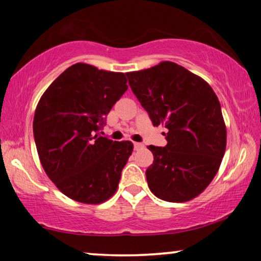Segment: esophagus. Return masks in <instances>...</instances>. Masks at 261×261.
I'll use <instances>...</instances> for the list:
<instances>
[{
	"label": "esophagus",
	"mask_w": 261,
	"mask_h": 261,
	"mask_svg": "<svg viewBox=\"0 0 261 261\" xmlns=\"http://www.w3.org/2000/svg\"><path fill=\"white\" fill-rule=\"evenodd\" d=\"M134 147H135V149H136V151H137V149L143 148V145H142V143H141V142H135V143H134Z\"/></svg>",
	"instance_id": "1"
}]
</instances>
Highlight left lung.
Listing matches in <instances>:
<instances>
[{"instance_id": "8db88e82", "label": "left lung", "mask_w": 261, "mask_h": 261, "mask_svg": "<svg viewBox=\"0 0 261 261\" xmlns=\"http://www.w3.org/2000/svg\"><path fill=\"white\" fill-rule=\"evenodd\" d=\"M126 76L152 124L167 128L164 147H147L153 153L146 170L149 190L169 202L194 199L215 178L226 151L217 95L201 77L170 61Z\"/></svg>"}]
</instances>
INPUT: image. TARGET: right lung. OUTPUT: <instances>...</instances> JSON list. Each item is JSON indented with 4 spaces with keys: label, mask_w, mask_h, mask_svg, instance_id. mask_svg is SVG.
I'll use <instances>...</instances> for the list:
<instances>
[{
    "label": "right lung",
    "mask_w": 261,
    "mask_h": 261,
    "mask_svg": "<svg viewBox=\"0 0 261 261\" xmlns=\"http://www.w3.org/2000/svg\"><path fill=\"white\" fill-rule=\"evenodd\" d=\"M126 89L125 73L74 64L39 100L33 133L41 166L59 190L74 201L95 205L118 189L134 145L98 133Z\"/></svg>",
    "instance_id": "right-lung-1"
}]
</instances>
